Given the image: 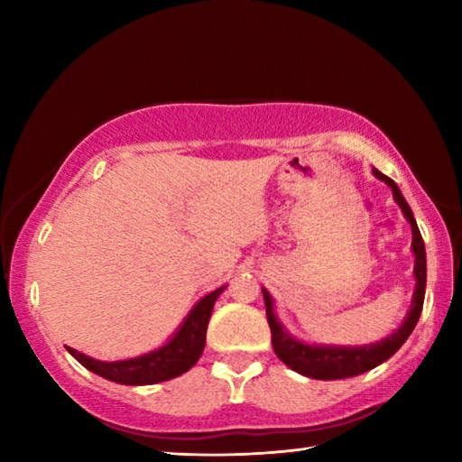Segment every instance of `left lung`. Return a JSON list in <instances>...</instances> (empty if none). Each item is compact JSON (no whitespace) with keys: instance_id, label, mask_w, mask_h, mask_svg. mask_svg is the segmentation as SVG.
<instances>
[{"instance_id":"left-lung-1","label":"left lung","mask_w":462,"mask_h":462,"mask_svg":"<svg viewBox=\"0 0 462 462\" xmlns=\"http://www.w3.org/2000/svg\"><path fill=\"white\" fill-rule=\"evenodd\" d=\"M373 175L391 187L393 191V199L397 206L402 208L405 220L411 226V253H413V279H416V289H413L411 295V306L408 316H405L403 322L397 326V330L391 332L385 338L373 344H365V346H332V344H308L300 338H295L293 334L285 330V326L279 322L275 314V303H273V297L263 287V297H264V308H267V319L271 328V340H273V350L275 355L283 361L289 369L295 373L303 374V377L310 379H322V381H334V379H346V377H356V374L366 373L385 363L387 358L393 356L397 350L402 348V344L410 338V334L416 328L421 306H424V295H426V246L424 240H421V234L418 230L416 217H413L411 208L405 201L403 193L400 187L383 175L381 171L373 169Z\"/></svg>"}]
</instances>
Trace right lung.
<instances>
[{
    "label": "right lung",
    "mask_w": 462,
    "mask_h": 462,
    "mask_svg": "<svg viewBox=\"0 0 462 462\" xmlns=\"http://www.w3.org/2000/svg\"><path fill=\"white\" fill-rule=\"evenodd\" d=\"M224 289L226 285L201 297L191 308L189 314L185 316L175 334L162 346L151 350V353L126 358V361L109 363L97 361V358H91L75 348H69V353L85 369H89L91 373L107 381L120 383V385H154V383L175 379L179 374L189 371L199 361L203 348H206V332L209 318H212L214 303Z\"/></svg>",
    "instance_id": "1"
}]
</instances>
